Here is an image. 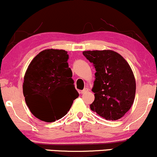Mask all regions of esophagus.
<instances>
[{"label":"esophagus","instance_id":"1","mask_svg":"<svg viewBox=\"0 0 157 157\" xmlns=\"http://www.w3.org/2000/svg\"><path fill=\"white\" fill-rule=\"evenodd\" d=\"M88 92H89V90H88L87 88H84V90H82V92H81V93H82V94H85L86 93H88Z\"/></svg>","mask_w":157,"mask_h":157}]
</instances>
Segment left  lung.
<instances>
[{
  "label": "left lung",
  "mask_w": 157,
  "mask_h": 157,
  "mask_svg": "<svg viewBox=\"0 0 157 157\" xmlns=\"http://www.w3.org/2000/svg\"><path fill=\"white\" fill-rule=\"evenodd\" d=\"M95 68L90 109L103 118L116 121L124 116L134 103L136 82L129 64L119 53L110 50L84 51Z\"/></svg>",
  "instance_id": "obj_1"
}]
</instances>
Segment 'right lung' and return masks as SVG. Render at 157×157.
<instances>
[{"label":"right lung","instance_id":"add662e5","mask_svg":"<svg viewBox=\"0 0 157 157\" xmlns=\"http://www.w3.org/2000/svg\"><path fill=\"white\" fill-rule=\"evenodd\" d=\"M67 60V51L47 49L33 59L25 72L23 85L25 103L31 113L42 121L62 118L78 97Z\"/></svg>","mask_w":157,"mask_h":157}]
</instances>
